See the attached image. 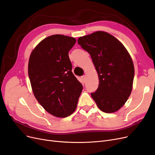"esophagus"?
Masks as SVG:
<instances>
[{
	"mask_svg": "<svg viewBox=\"0 0 155 155\" xmlns=\"http://www.w3.org/2000/svg\"><path fill=\"white\" fill-rule=\"evenodd\" d=\"M81 78H82V80L83 81V82H84L85 81V75H83V76H82V77H81Z\"/></svg>",
	"mask_w": 155,
	"mask_h": 155,
	"instance_id": "34e87169",
	"label": "esophagus"
}]
</instances>
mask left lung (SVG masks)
I'll return each mask as SVG.
<instances>
[{"label":"left lung","mask_w":155,"mask_h":155,"mask_svg":"<svg viewBox=\"0 0 155 155\" xmlns=\"http://www.w3.org/2000/svg\"><path fill=\"white\" fill-rule=\"evenodd\" d=\"M78 44L90 54L99 85L91 95L103 112L117 111L132 90L134 66L123 45L111 34L98 31L79 38Z\"/></svg>","instance_id":"1"}]
</instances>
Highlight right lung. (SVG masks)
I'll use <instances>...</instances> for the list:
<instances>
[{
	"instance_id": "obj_1",
	"label": "right lung",
	"mask_w": 155,
	"mask_h": 155,
	"mask_svg": "<svg viewBox=\"0 0 155 155\" xmlns=\"http://www.w3.org/2000/svg\"><path fill=\"white\" fill-rule=\"evenodd\" d=\"M74 38L60 34L40 42L31 54L28 73L33 93L46 111L66 117L75 110L83 86L72 73L68 53Z\"/></svg>"
}]
</instances>
